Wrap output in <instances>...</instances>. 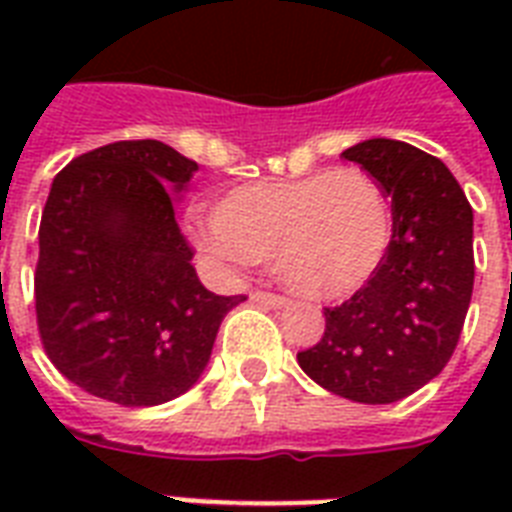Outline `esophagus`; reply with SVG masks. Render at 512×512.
<instances>
[{
	"mask_svg": "<svg viewBox=\"0 0 512 512\" xmlns=\"http://www.w3.org/2000/svg\"><path fill=\"white\" fill-rule=\"evenodd\" d=\"M252 300L268 305V308H281V305H287V297L276 295V292H263V289H255V292H252Z\"/></svg>",
	"mask_w": 512,
	"mask_h": 512,
	"instance_id": "esophagus-1",
	"label": "esophagus"
}]
</instances>
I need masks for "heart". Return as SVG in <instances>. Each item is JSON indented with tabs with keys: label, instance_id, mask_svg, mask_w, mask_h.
Wrapping results in <instances>:
<instances>
[{
	"label": "heart",
	"instance_id": "obj_1",
	"mask_svg": "<svg viewBox=\"0 0 512 512\" xmlns=\"http://www.w3.org/2000/svg\"><path fill=\"white\" fill-rule=\"evenodd\" d=\"M212 260H268L284 284L305 297L337 300L364 287L388 257L393 207L364 170H321L297 180L233 188L217 217L191 225Z\"/></svg>",
	"mask_w": 512,
	"mask_h": 512
}]
</instances>
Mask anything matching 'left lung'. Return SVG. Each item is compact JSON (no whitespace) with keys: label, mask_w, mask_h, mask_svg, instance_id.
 <instances>
[{"label":"left lung","mask_w":512,"mask_h":512,"mask_svg":"<svg viewBox=\"0 0 512 512\" xmlns=\"http://www.w3.org/2000/svg\"><path fill=\"white\" fill-rule=\"evenodd\" d=\"M342 159L382 185L393 241L356 295L324 308L321 340L297 353L321 388L358 404H393L441 374L473 295V209L441 159L401 140L372 138Z\"/></svg>","instance_id":"1"}]
</instances>
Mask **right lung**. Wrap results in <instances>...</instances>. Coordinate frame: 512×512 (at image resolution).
<instances>
[{
  "label": "right lung",
  "mask_w": 512,
  "mask_h": 512,
  "mask_svg": "<svg viewBox=\"0 0 512 512\" xmlns=\"http://www.w3.org/2000/svg\"><path fill=\"white\" fill-rule=\"evenodd\" d=\"M199 164L159 140H119L55 175L39 225L36 327L63 377L119 406H156L199 380L225 313L175 220Z\"/></svg>",
  "instance_id": "obj_1"
}]
</instances>
